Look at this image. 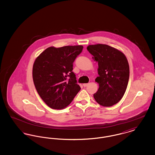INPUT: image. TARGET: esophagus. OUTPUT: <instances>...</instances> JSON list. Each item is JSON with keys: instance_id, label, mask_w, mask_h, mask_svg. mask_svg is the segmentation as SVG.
<instances>
[{"instance_id": "esophagus-1", "label": "esophagus", "mask_w": 155, "mask_h": 155, "mask_svg": "<svg viewBox=\"0 0 155 155\" xmlns=\"http://www.w3.org/2000/svg\"><path fill=\"white\" fill-rule=\"evenodd\" d=\"M88 85V84H83V86L84 87H87Z\"/></svg>"}]
</instances>
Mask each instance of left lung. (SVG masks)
<instances>
[{"label":"left lung","instance_id":"obj_1","mask_svg":"<svg viewBox=\"0 0 155 155\" xmlns=\"http://www.w3.org/2000/svg\"><path fill=\"white\" fill-rule=\"evenodd\" d=\"M87 50L98 63L95 81L99 89L94 94L96 102L104 107L118 103L128 85L130 67L125 54L118 49L104 44L90 45Z\"/></svg>","mask_w":155,"mask_h":155}]
</instances>
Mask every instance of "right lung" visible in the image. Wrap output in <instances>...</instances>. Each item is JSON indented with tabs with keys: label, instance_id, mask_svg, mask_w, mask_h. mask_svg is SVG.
I'll list each match as a JSON object with an SVG mask.
<instances>
[{
	"label": "right lung",
	"instance_id": "obj_1",
	"mask_svg": "<svg viewBox=\"0 0 155 155\" xmlns=\"http://www.w3.org/2000/svg\"><path fill=\"white\" fill-rule=\"evenodd\" d=\"M82 45L49 47L35 59L32 68L34 85L41 99L53 109H63L74 99L81 88L72 71ZM68 76L70 78L66 81Z\"/></svg>",
	"mask_w": 155,
	"mask_h": 155
}]
</instances>
